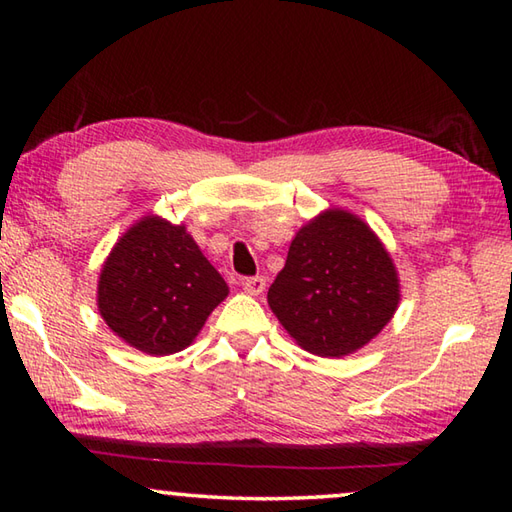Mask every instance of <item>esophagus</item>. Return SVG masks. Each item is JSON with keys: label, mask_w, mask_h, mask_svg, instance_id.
<instances>
[{"label": "esophagus", "mask_w": 512, "mask_h": 512, "mask_svg": "<svg viewBox=\"0 0 512 512\" xmlns=\"http://www.w3.org/2000/svg\"><path fill=\"white\" fill-rule=\"evenodd\" d=\"M241 287H244V291L250 293V296H259V293L266 289V277L264 275L246 277V280H241Z\"/></svg>", "instance_id": "1"}]
</instances>
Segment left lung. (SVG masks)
<instances>
[{
	"label": "left lung",
	"mask_w": 512,
	"mask_h": 512,
	"mask_svg": "<svg viewBox=\"0 0 512 512\" xmlns=\"http://www.w3.org/2000/svg\"><path fill=\"white\" fill-rule=\"evenodd\" d=\"M400 282L391 255L366 223L329 210L300 228L287 264L268 289V305L302 348L343 357L393 318Z\"/></svg>",
	"instance_id": "1"
}]
</instances>
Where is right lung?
Here are the masks:
<instances>
[{
    "mask_svg": "<svg viewBox=\"0 0 512 512\" xmlns=\"http://www.w3.org/2000/svg\"><path fill=\"white\" fill-rule=\"evenodd\" d=\"M228 296L219 271L185 225L158 216L135 223L99 277V311L119 339L146 354L185 350Z\"/></svg>",
    "mask_w": 512,
    "mask_h": 512,
    "instance_id": "1",
    "label": "right lung"
}]
</instances>
